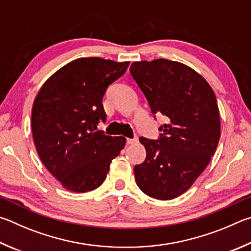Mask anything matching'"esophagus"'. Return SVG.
I'll use <instances>...</instances> for the list:
<instances>
[{"instance_id":"obj_1","label":"esophagus","mask_w":251,"mask_h":251,"mask_svg":"<svg viewBox=\"0 0 251 251\" xmlns=\"http://www.w3.org/2000/svg\"><path fill=\"white\" fill-rule=\"evenodd\" d=\"M138 141H139V139H138V137H135V138H133V139H126V144H134V143H138Z\"/></svg>"}]
</instances>
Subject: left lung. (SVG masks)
<instances>
[{"instance_id":"left-lung-1","label":"left lung","mask_w":251,"mask_h":251,"mask_svg":"<svg viewBox=\"0 0 251 251\" xmlns=\"http://www.w3.org/2000/svg\"><path fill=\"white\" fill-rule=\"evenodd\" d=\"M130 73L152 113L168 117L159 140L140 138L147 156L134 166L135 181L153 199L173 200L193 185L216 151L221 138L216 97L203 76L178 61H134Z\"/></svg>"}]
</instances>
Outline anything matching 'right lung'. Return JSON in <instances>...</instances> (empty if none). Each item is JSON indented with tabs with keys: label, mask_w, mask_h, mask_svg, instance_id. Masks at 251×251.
Instances as JSON below:
<instances>
[{
	"label": "right lung",
	"mask_w": 251,
	"mask_h": 251,
	"mask_svg": "<svg viewBox=\"0 0 251 251\" xmlns=\"http://www.w3.org/2000/svg\"><path fill=\"white\" fill-rule=\"evenodd\" d=\"M129 64L78 58L52 74L39 89L32 109L35 148L48 172L66 190L86 193L99 187L110 163L125 148V137L96 130L105 119V90Z\"/></svg>",
	"instance_id": "add662e5"
}]
</instances>
